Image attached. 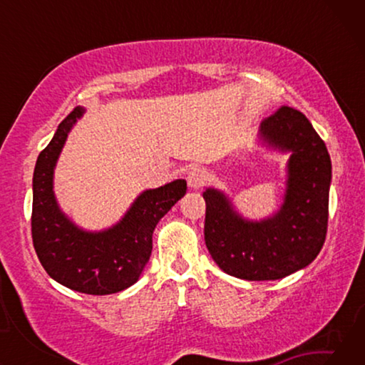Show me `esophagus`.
I'll list each match as a JSON object with an SVG mask.
<instances>
[{
	"label": "esophagus",
	"mask_w": 365,
	"mask_h": 365,
	"mask_svg": "<svg viewBox=\"0 0 365 365\" xmlns=\"http://www.w3.org/2000/svg\"><path fill=\"white\" fill-rule=\"evenodd\" d=\"M188 180V187L191 190H200L206 185L207 182V172L202 169H193L187 177Z\"/></svg>",
	"instance_id": "esophagus-1"
}]
</instances>
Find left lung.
I'll return each mask as SVG.
<instances>
[{
    "mask_svg": "<svg viewBox=\"0 0 365 365\" xmlns=\"http://www.w3.org/2000/svg\"><path fill=\"white\" fill-rule=\"evenodd\" d=\"M269 148L289 153L287 193L272 217L251 222L219 190L207 188L205 242L215 264L237 279L279 280L304 269L322 250L329 224L331 160L307 117L282 106L259 128Z\"/></svg>",
    "mask_w": 365,
    "mask_h": 365,
    "instance_id": "8db88e82",
    "label": "left lung"
}]
</instances>
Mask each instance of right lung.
Instances as JSON below:
<instances>
[{"label":"right lung","mask_w":365,"mask_h":365,"mask_svg":"<svg viewBox=\"0 0 365 365\" xmlns=\"http://www.w3.org/2000/svg\"><path fill=\"white\" fill-rule=\"evenodd\" d=\"M83 109L76 108L59 123L38 154L34 172L32 240L43 269L61 285L85 294H113L140 279L153 250L158 222L187 193V182L174 180L141 193L114 227L85 232L61 211L53 174L61 150Z\"/></svg>","instance_id":"add662e5"}]
</instances>
